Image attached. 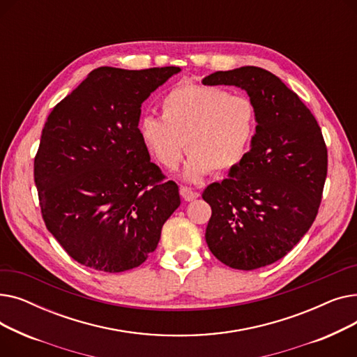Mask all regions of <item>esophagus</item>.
I'll return each instance as SVG.
<instances>
[{
    "label": "esophagus",
    "mask_w": 357,
    "mask_h": 357,
    "mask_svg": "<svg viewBox=\"0 0 357 357\" xmlns=\"http://www.w3.org/2000/svg\"><path fill=\"white\" fill-rule=\"evenodd\" d=\"M179 192H181V197H182L185 201H194V199H197V198L199 197L198 192L192 191L191 188H186V186H182V188L179 190Z\"/></svg>",
    "instance_id": "obj_1"
}]
</instances>
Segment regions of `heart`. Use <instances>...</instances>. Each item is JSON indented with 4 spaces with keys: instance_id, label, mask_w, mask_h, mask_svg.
Instances as JSON below:
<instances>
[{
    "instance_id": "b5f03b06",
    "label": "heart",
    "mask_w": 357,
    "mask_h": 357,
    "mask_svg": "<svg viewBox=\"0 0 357 357\" xmlns=\"http://www.w3.org/2000/svg\"><path fill=\"white\" fill-rule=\"evenodd\" d=\"M160 108L162 117L140 120L142 142L166 169L176 167L185 146L190 156L182 175L188 182L237 167L256 135L253 101L218 86L179 84L163 97Z\"/></svg>"
}]
</instances>
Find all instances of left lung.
<instances>
[{
    "label": "left lung",
    "mask_w": 357,
    "mask_h": 357,
    "mask_svg": "<svg viewBox=\"0 0 357 357\" xmlns=\"http://www.w3.org/2000/svg\"><path fill=\"white\" fill-rule=\"evenodd\" d=\"M204 85L245 89L257 109L250 150L229 178L202 192L211 205L205 240L233 269L253 271L282 259L310 230L327 176V147L307 105L269 70H218Z\"/></svg>",
    "instance_id": "left-lung-1"
}]
</instances>
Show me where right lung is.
I'll return each mask as SVG.
<instances>
[{"instance_id":"right-lung-1","label":"right lung","mask_w":357,"mask_h":357,"mask_svg":"<svg viewBox=\"0 0 357 357\" xmlns=\"http://www.w3.org/2000/svg\"><path fill=\"white\" fill-rule=\"evenodd\" d=\"M178 66L93 69L56 105L34 158L47 230L78 264L108 273L140 266L179 207L139 133L142 104Z\"/></svg>"}]
</instances>
